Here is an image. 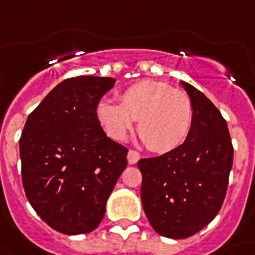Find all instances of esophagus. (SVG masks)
<instances>
[{
  "label": "esophagus",
  "mask_w": 255,
  "mask_h": 255,
  "mask_svg": "<svg viewBox=\"0 0 255 255\" xmlns=\"http://www.w3.org/2000/svg\"><path fill=\"white\" fill-rule=\"evenodd\" d=\"M140 158H141V155L137 151H134V150H129V151H128L127 159L129 164H136L137 161L140 160Z\"/></svg>",
  "instance_id": "34e87169"
}]
</instances>
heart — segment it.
<instances>
[{"label": "heart", "instance_id": "heart-1", "mask_svg": "<svg viewBox=\"0 0 255 255\" xmlns=\"http://www.w3.org/2000/svg\"><path fill=\"white\" fill-rule=\"evenodd\" d=\"M119 101L101 100L96 108L100 125L114 140H126L136 119L138 132L154 152L180 147L191 132L194 108L190 97L164 82H137L122 92Z\"/></svg>", "mask_w": 255, "mask_h": 255}]
</instances>
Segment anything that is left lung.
Masks as SVG:
<instances>
[{
	"label": "left lung",
	"mask_w": 255,
	"mask_h": 255,
	"mask_svg": "<svg viewBox=\"0 0 255 255\" xmlns=\"http://www.w3.org/2000/svg\"><path fill=\"white\" fill-rule=\"evenodd\" d=\"M194 108L185 142L138 160L141 200L152 229L170 239L190 238L213 220L225 200L234 161L227 123L203 92L181 81Z\"/></svg>",
	"instance_id": "1"
}]
</instances>
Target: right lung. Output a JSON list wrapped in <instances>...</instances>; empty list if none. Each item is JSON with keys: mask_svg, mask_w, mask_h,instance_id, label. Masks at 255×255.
<instances>
[{"mask_svg": "<svg viewBox=\"0 0 255 255\" xmlns=\"http://www.w3.org/2000/svg\"><path fill=\"white\" fill-rule=\"evenodd\" d=\"M110 77L81 75L56 86L29 114L19 140L26 199L51 229L94 231L127 167L128 149L106 136L97 119Z\"/></svg>", "mask_w": 255, "mask_h": 255, "instance_id": "add662e5", "label": "right lung"}]
</instances>
